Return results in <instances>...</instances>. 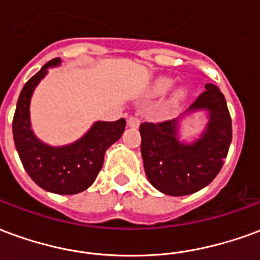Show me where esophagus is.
Instances as JSON below:
<instances>
[{"label":"esophagus","instance_id":"esophagus-1","mask_svg":"<svg viewBox=\"0 0 260 260\" xmlns=\"http://www.w3.org/2000/svg\"><path fill=\"white\" fill-rule=\"evenodd\" d=\"M126 122H128V126H129V128H138V126H139V124H141V119L138 118V117L131 115Z\"/></svg>","mask_w":260,"mask_h":260}]
</instances>
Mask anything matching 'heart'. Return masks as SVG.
<instances>
[{
	"label": "heart",
	"mask_w": 260,
	"mask_h": 260,
	"mask_svg": "<svg viewBox=\"0 0 260 260\" xmlns=\"http://www.w3.org/2000/svg\"><path fill=\"white\" fill-rule=\"evenodd\" d=\"M171 85H173V80L169 79V78H161V79H158L157 82H156L154 90L157 91V93H163V91L169 90ZM182 97H184V90H178L174 94L175 100H180Z\"/></svg>",
	"instance_id": "1"
}]
</instances>
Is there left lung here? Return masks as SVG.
Listing matches in <instances>:
<instances>
[{"instance_id":"1","label":"left lung","mask_w":260,"mask_h":260,"mask_svg":"<svg viewBox=\"0 0 260 260\" xmlns=\"http://www.w3.org/2000/svg\"><path fill=\"white\" fill-rule=\"evenodd\" d=\"M178 118L141 125V153L149 182L157 191L185 196L201 191L223 167L231 143V117L223 93L212 83ZM208 115L205 129L192 142L180 141V121L189 113Z\"/></svg>"}]
</instances>
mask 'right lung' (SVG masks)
Listing matches in <instances>:
<instances>
[{"mask_svg":"<svg viewBox=\"0 0 260 260\" xmlns=\"http://www.w3.org/2000/svg\"><path fill=\"white\" fill-rule=\"evenodd\" d=\"M61 58L48 61L20 91L12 122L15 147L30 178L44 191L75 195L94 182L108 147L118 141L125 129V119L114 122L96 121L78 141L64 146H50L31 129L30 100L36 86L48 68L58 67Z\"/></svg>","mask_w":260,"mask_h":260,"instance_id":"add662e5","label":"right lung"}]
</instances>
